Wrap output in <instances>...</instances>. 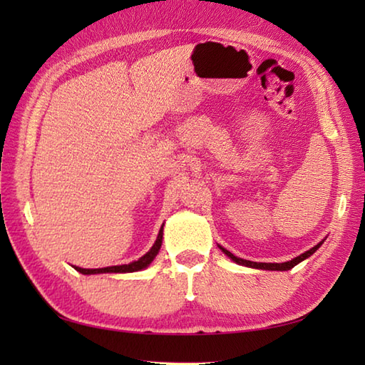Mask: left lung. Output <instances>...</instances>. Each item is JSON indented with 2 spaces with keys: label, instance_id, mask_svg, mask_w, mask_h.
<instances>
[{
  "label": "left lung",
  "instance_id": "obj_1",
  "mask_svg": "<svg viewBox=\"0 0 365 365\" xmlns=\"http://www.w3.org/2000/svg\"><path fill=\"white\" fill-rule=\"evenodd\" d=\"M323 243V242H322ZM322 243H319L317 246H314L312 250H309V251H306L304 254H301V255H298V257H294V259H292L290 262H284V263H259V262H251V260H243V259H238V257H235L234 254L232 252H229L227 250H224V247H221L222 250V252L227 255V257H230L232 260L234 262H237V263H240V265H245V267H251V268H259V269H274V271H287V269H290V268H293L294 265H298L299 262H302L304 259H307V257H311V255L319 250V247L322 246Z\"/></svg>",
  "mask_w": 365,
  "mask_h": 365
}]
</instances>
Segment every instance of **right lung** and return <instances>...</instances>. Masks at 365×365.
<instances>
[{
    "label": "right lung",
    "mask_w": 365,
    "mask_h": 365,
    "mask_svg": "<svg viewBox=\"0 0 365 365\" xmlns=\"http://www.w3.org/2000/svg\"><path fill=\"white\" fill-rule=\"evenodd\" d=\"M161 242H163V226L160 229V234L157 237V242L152 246V250L147 252L145 255H143L141 259L136 262H131L128 265H118V267H106V268H96V269H88V268H80L75 267L76 271H80L83 274H97V273H133V271H139L144 269L145 267L150 265V262L155 259V255L158 254L160 247H161Z\"/></svg>",
    "instance_id": "obj_1"
}]
</instances>
